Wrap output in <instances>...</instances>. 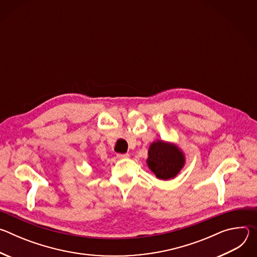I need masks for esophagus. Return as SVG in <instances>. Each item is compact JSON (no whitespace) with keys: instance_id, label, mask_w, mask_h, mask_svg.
I'll list each match as a JSON object with an SVG mask.
<instances>
[{"instance_id":"34e87169","label":"esophagus","mask_w":257,"mask_h":257,"mask_svg":"<svg viewBox=\"0 0 257 257\" xmlns=\"http://www.w3.org/2000/svg\"><path fill=\"white\" fill-rule=\"evenodd\" d=\"M129 157V154H118L117 158L118 159H126Z\"/></svg>"}]
</instances>
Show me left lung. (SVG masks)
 Segmentation results:
<instances>
[{"mask_svg":"<svg viewBox=\"0 0 257 257\" xmlns=\"http://www.w3.org/2000/svg\"><path fill=\"white\" fill-rule=\"evenodd\" d=\"M146 163L157 178L170 180L184 167L185 156L176 144L158 140L151 144Z\"/></svg>","mask_w":257,"mask_h":257,"instance_id":"left-lung-1","label":"left lung"}]
</instances>
